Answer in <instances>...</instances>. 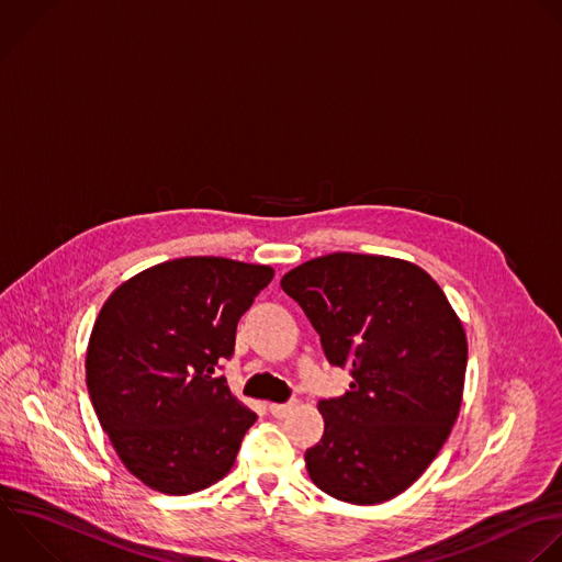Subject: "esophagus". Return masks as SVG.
<instances>
[{"instance_id": "34e87169", "label": "esophagus", "mask_w": 562, "mask_h": 562, "mask_svg": "<svg viewBox=\"0 0 562 562\" xmlns=\"http://www.w3.org/2000/svg\"><path fill=\"white\" fill-rule=\"evenodd\" d=\"M295 404H297L295 400H289V402H284V404H269V413L280 419V417H286V415L295 408Z\"/></svg>"}]
</instances>
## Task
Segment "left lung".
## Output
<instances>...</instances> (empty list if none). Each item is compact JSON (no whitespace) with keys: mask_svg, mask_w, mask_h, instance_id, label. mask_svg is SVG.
Wrapping results in <instances>:
<instances>
[{"mask_svg":"<svg viewBox=\"0 0 562 562\" xmlns=\"http://www.w3.org/2000/svg\"><path fill=\"white\" fill-rule=\"evenodd\" d=\"M280 286L311 319L328 363L352 378L346 395L317 404L324 435L304 454L311 481L355 505L402 494L461 406L468 341L448 297L417 265L363 254L308 260Z\"/></svg>","mask_w":562,"mask_h":562,"instance_id":"left-lung-1","label":"left lung"}]
</instances>
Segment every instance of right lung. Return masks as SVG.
<instances>
[{"label": "right lung", "instance_id": "obj_1", "mask_svg": "<svg viewBox=\"0 0 562 562\" xmlns=\"http://www.w3.org/2000/svg\"><path fill=\"white\" fill-rule=\"evenodd\" d=\"M273 269L227 258H178L121 284L88 344L92 408L123 465L165 494L223 479L258 419L218 375L238 319Z\"/></svg>", "mask_w": 562, "mask_h": 562}]
</instances>
